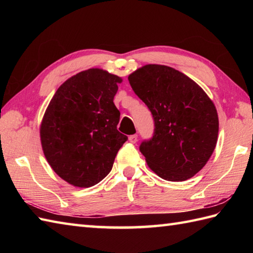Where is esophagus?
<instances>
[{
    "mask_svg": "<svg viewBox=\"0 0 253 253\" xmlns=\"http://www.w3.org/2000/svg\"><path fill=\"white\" fill-rule=\"evenodd\" d=\"M137 141H138V136H137V135H131V136H129V142L136 143Z\"/></svg>",
    "mask_w": 253,
    "mask_h": 253,
    "instance_id": "obj_1",
    "label": "esophagus"
}]
</instances>
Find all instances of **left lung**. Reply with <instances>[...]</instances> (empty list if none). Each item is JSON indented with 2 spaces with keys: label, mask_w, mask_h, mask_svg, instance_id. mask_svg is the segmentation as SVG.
Returning a JSON list of instances; mask_svg holds the SVG:
<instances>
[{
  "label": "left lung",
  "mask_w": 253,
  "mask_h": 253,
  "mask_svg": "<svg viewBox=\"0 0 253 253\" xmlns=\"http://www.w3.org/2000/svg\"><path fill=\"white\" fill-rule=\"evenodd\" d=\"M154 121L153 136L139 147L161 178L182 181L207 164L215 149L218 117L207 93L176 69L149 64L128 77Z\"/></svg>",
  "instance_id": "1"
}]
</instances>
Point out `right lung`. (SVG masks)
<instances>
[{
	"label": "right lung",
	"instance_id": "add662e5",
	"mask_svg": "<svg viewBox=\"0 0 253 253\" xmlns=\"http://www.w3.org/2000/svg\"><path fill=\"white\" fill-rule=\"evenodd\" d=\"M121 77L91 68L67 79L41 123L45 159L68 184L88 188L110 173L127 136L117 130L121 113L114 96Z\"/></svg>",
	"mask_w": 253,
	"mask_h": 253
}]
</instances>
